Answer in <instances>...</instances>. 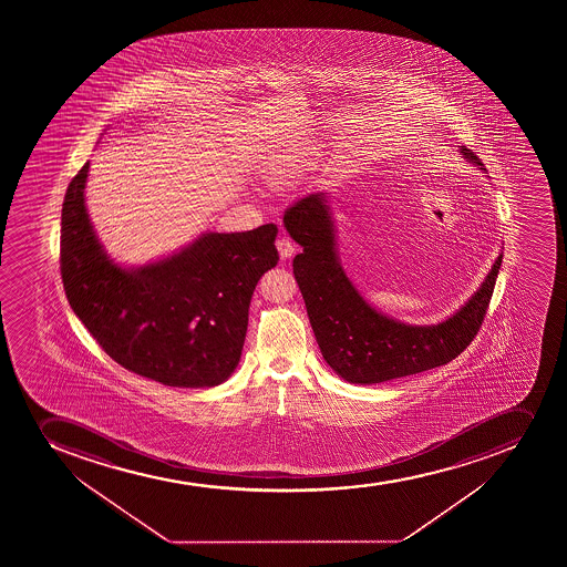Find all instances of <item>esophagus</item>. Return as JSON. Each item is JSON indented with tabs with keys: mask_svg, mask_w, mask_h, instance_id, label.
Here are the masks:
<instances>
[{
	"mask_svg": "<svg viewBox=\"0 0 567 567\" xmlns=\"http://www.w3.org/2000/svg\"><path fill=\"white\" fill-rule=\"evenodd\" d=\"M275 246H277V251H279L280 260H288V258H292L293 252H296V246H293V241L290 240L288 236L277 238Z\"/></svg>",
	"mask_w": 567,
	"mask_h": 567,
	"instance_id": "obj_1",
	"label": "esophagus"
}]
</instances>
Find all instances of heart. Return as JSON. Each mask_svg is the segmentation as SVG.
<instances>
[{"mask_svg":"<svg viewBox=\"0 0 567 567\" xmlns=\"http://www.w3.org/2000/svg\"><path fill=\"white\" fill-rule=\"evenodd\" d=\"M293 172H296V164L293 163H282L279 164V166H275V168H271V179L275 181V183H285V181L290 179L292 177Z\"/></svg>","mask_w":567,"mask_h":567,"instance_id":"obj_1","label":"heart"}]
</instances>
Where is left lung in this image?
<instances>
[{"mask_svg":"<svg viewBox=\"0 0 567 567\" xmlns=\"http://www.w3.org/2000/svg\"><path fill=\"white\" fill-rule=\"evenodd\" d=\"M460 153L481 169L475 153ZM288 235L303 247L293 258V275L303 293L316 342L327 364L353 384H377L415 375L456 359L477 337L494 293L503 252L454 315L436 326H409L373 309L343 271L337 229L326 192L299 199L285 213Z\"/></svg>","mask_w":567,"mask_h":567,"instance_id":"8db88e82","label":"left lung"}]
</instances>
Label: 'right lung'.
Wrapping results in <instances>:
<instances>
[{
	"label": "right lung",
	"instance_id": "add662e5",
	"mask_svg": "<svg viewBox=\"0 0 567 567\" xmlns=\"http://www.w3.org/2000/svg\"><path fill=\"white\" fill-rule=\"evenodd\" d=\"M90 163L68 185L61 275L68 301L103 351L164 386L213 388L240 362L258 279L279 260L277 225L203 233L168 257L114 262L84 207Z\"/></svg>",
	"mask_w": 567,
	"mask_h": 567
}]
</instances>
